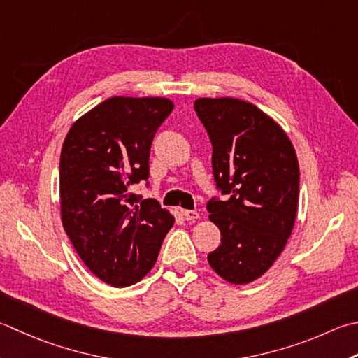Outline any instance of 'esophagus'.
I'll list each match as a JSON object with an SVG mask.
<instances>
[{"label": "esophagus", "mask_w": 358, "mask_h": 358, "mask_svg": "<svg viewBox=\"0 0 358 358\" xmlns=\"http://www.w3.org/2000/svg\"><path fill=\"white\" fill-rule=\"evenodd\" d=\"M183 215H185V219L187 222H194V220H197L199 217H200V214L197 211H191V209H185Z\"/></svg>", "instance_id": "esophagus-1"}]
</instances>
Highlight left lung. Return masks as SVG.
<instances>
[{
    "label": "left lung",
    "instance_id": "left-lung-1",
    "mask_svg": "<svg viewBox=\"0 0 358 358\" xmlns=\"http://www.w3.org/2000/svg\"><path fill=\"white\" fill-rule=\"evenodd\" d=\"M195 113L211 139L215 186L228 200L208 201L222 243L208 262L231 284L261 278L295 225L299 166L281 125L256 105L234 97H201Z\"/></svg>",
    "mask_w": 358,
    "mask_h": 358
}]
</instances>
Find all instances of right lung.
<instances>
[{"label": "right lung", "mask_w": 358, "mask_h": 358, "mask_svg": "<svg viewBox=\"0 0 358 358\" xmlns=\"http://www.w3.org/2000/svg\"><path fill=\"white\" fill-rule=\"evenodd\" d=\"M172 110L166 97H110L63 141V228L90 271L113 287L141 281L175 222L157 200L129 191L149 178L153 136Z\"/></svg>", "instance_id": "1"}]
</instances>
